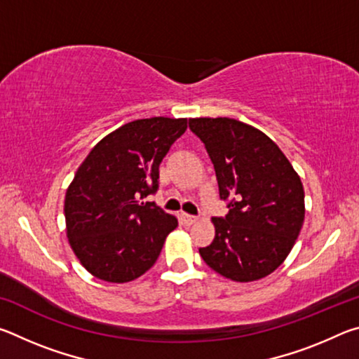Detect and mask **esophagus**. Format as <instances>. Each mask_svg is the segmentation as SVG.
<instances>
[{"label":"esophagus","instance_id":"obj_1","mask_svg":"<svg viewBox=\"0 0 359 359\" xmlns=\"http://www.w3.org/2000/svg\"><path fill=\"white\" fill-rule=\"evenodd\" d=\"M180 220H182V223L187 224V226H190V224H193V223H196V222H198V218L194 217V215L182 214V215H180Z\"/></svg>","mask_w":359,"mask_h":359}]
</instances>
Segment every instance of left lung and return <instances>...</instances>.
Masks as SVG:
<instances>
[{"mask_svg": "<svg viewBox=\"0 0 359 359\" xmlns=\"http://www.w3.org/2000/svg\"><path fill=\"white\" fill-rule=\"evenodd\" d=\"M214 163L224 218H212L215 238L199 255L234 282L274 272L301 233L306 205L301 177L278 145L252 125L228 117L190 118Z\"/></svg>", "mask_w": 359, "mask_h": 359, "instance_id": "8db88e82", "label": "left lung"}]
</instances>
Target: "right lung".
Returning a JSON list of instances; mask_svg holds the SVG:
<instances>
[{"label":"right lung","mask_w":359,"mask_h":359,"mask_svg":"<svg viewBox=\"0 0 359 359\" xmlns=\"http://www.w3.org/2000/svg\"><path fill=\"white\" fill-rule=\"evenodd\" d=\"M187 126V118L130 121L79 166L65 196L66 234L93 277L126 283L155 264L177 218L141 199L156 191L160 163Z\"/></svg>","instance_id":"right-lung-1"}]
</instances>
